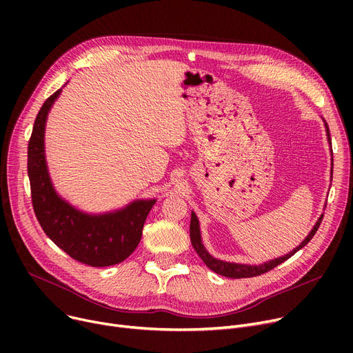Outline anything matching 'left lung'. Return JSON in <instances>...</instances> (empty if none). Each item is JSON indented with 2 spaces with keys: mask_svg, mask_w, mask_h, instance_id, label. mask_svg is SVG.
<instances>
[{
  "mask_svg": "<svg viewBox=\"0 0 353 353\" xmlns=\"http://www.w3.org/2000/svg\"><path fill=\"white\" fill-rule=\"evenodd\" d=\"M325 121V120H323ZM325 128H326V136H327V141L329 144L332 145V141H330V133H329V127H327V123L325 121ZM332 148V147H330ZM333 173V172H330ZM322 219H323V214L318 219L316 225L313 226V229L310 230V233L306 236V239L303 240V242L293 249L290 253L282 256V257H277V259H273V261H269L266 263H262V265H240V263H230V262H223V261H219V259H214L206 249L205 246H203L201 243V234H200V226H199V219L197 216L194 214V212H192V220H190V240H192V245L194 248V250L197 252V254L200 256V259L203 262L206 263V266L221 274V276H226V277H232V279H243V277H253V276H259V274H263L269 270H272L273 268H276L277 265L283 263L285 261H288L289 257H292L296 252L301 250L302 248H305L309 242L310 239L314 236V233L318 232L321 223H322Z\"/></svg>",
  "mask_w": 353,
  "mask_h": 353,
  "instance_id": "left-lung-1",
  "label": "left lung"
}]
</instances>
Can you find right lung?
<instances>
[{
  "label": "right lung",
  "mask_w": 353,
  "mask_h": 353,
  "mask_svg": "<svg viewBox=\"0 0 353 353\" xmlns=\"http://www.w3.org/2000/svg\"><path fill=\"white\" fill-rule=\"evenodd\" d=\"M61 88L50 96L34 121L28 141V177L34 213L44 233L74 261L92 268L121 263L137 248L145 217L156 200H136L124 209L103 214L84 213L57 194L44 150L48 111Z\"/></svg>",
  "instance_id": "add662e5"
}]
</instances>
